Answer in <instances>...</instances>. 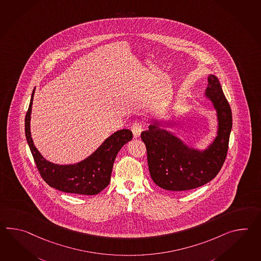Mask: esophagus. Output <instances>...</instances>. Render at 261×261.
I'll return each instance as SVG.
<instances>
[{
  "label": "esophagus",
  "mask_w": 261,
  "mask_h": 261,
  "mask_svg": "<svg viewBox=\"0 0 261 261\" xmlns=\"http://www.w3.org/2000/svg\"><path fill=\"white\" fill-rule=\"evenodd\" d=\"M131 130L133 132L134 138L137 139L139 138L141 131H142V126H141V123L139 122H134L133 125L131 126Z\"/></svg>",
  "instance_id": "esophagus-1"
}]
</instances>
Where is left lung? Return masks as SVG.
<instances>
[{
	"label": "left lung",
	"mask_w": 261,
	"mask_h": 261,
	"mask_svg": "<svg viewBox=\"0 0 261 261\" xmlns=\"http://www.w3.org/2000/svg\"><path fill=\"white\" fill-rule=\"evenodd\" d=\"M205 97L214 106L218 122L217 135L206 149L188 146L164 128L167 122L163 120L151 121L149 130L141 133L151 179L163 189L186 191L204 186L218 174L226 160L232 128L231 109L215 75L208 76Z\"/></svg>",
	"instance_id": "left-lung-1"
}]
</instances>
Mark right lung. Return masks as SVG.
Wrapping results in <instances>:
<instances>
[{"instance_id": "1", "label": "right lung", "mask_w": 261, "mask_h": 261, "mask_svg": "<svg viewBox=\"0 0 261 261\" xmlns=\"http://www.w3.org/2000/svg\"><path fill=\"white\" fill-rule=\"evenodd\" d=\"M35 88L25 117V136L41 177L59 191L79 195H96L109 186L114 160L122 146L133 138L129 129L112 134L91 155L81 162L59 165L47 161L36 149L31 135V113Z\"/></svg>"}]
</instances>
